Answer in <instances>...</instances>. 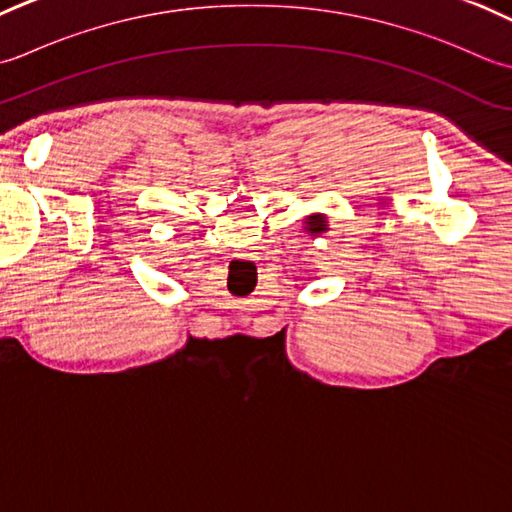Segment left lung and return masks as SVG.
Returning <instances> with one entry per match:
<instances>
[{
    "mask_svg": "<svg viewBox=\"0 0 512 512\" xmlns=\"http://www.w3.org/2000/svg\"><path fill=\"white\" fill-rule=\"evenodd\" d=\"M307 232H311V234H318V232H322V229H325V221H322V216L320 214H314V216H309V221H307Z\"/></svg>",
    "mask_w": 512,
    "mask_h": 512,
    "instance_id": "left-lung-1",
    "label": "left lung"
}]
</instances>
